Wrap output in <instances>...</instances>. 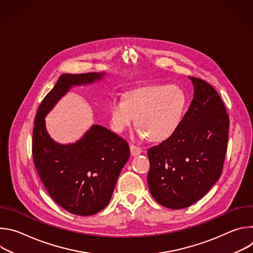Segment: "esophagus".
I'll list each match as a JSON object with an SVG mask.
<instances>
[{
    "label": "esophagus",
    "instance_id": "esophagus-1",
    "mask_svg": "<svg viewBox=\"0 0 253 253\" xmlns=\"http://www.w3.org/2000/svg\"><path fill=\"white\" fill-rule=\"evenodd\" d=\"M130 151H131V154L132 156H136V155H139L142 153V148L141 147H138V146H135V145H130Z\"/></svg>",
    "mask_w": 253,
    "mask_h": 253
}]
</instances>
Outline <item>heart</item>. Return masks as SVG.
<instances>
[{"instance_id":"heart-1","label":"heart","mask_w":253,"mask_h":253,"mask_svg":"<svg viewBox=\"0 0 253 253\" xmlns=\"http://www.w3.org/2000/svg\"><path fill=\"white\" fill-rule=\"evenodd\" d=\"M187 105L185 92L176 85H149L129 91L124 100L113 98L109 113L113 129L124 132L136 118L138 134L159 142L172 136L182 121Z\"/></svg>"}]
</instances>
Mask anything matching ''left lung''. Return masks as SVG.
<instances>
[{
    "instance_id": "8db88e82",
    "label": "left lung",
    "mask_w": 253,
    "mask_h": 253,
    "mask_svg": "<svg viewBox=\"0 0 253 253\" xmlns=\"http://www.w3.org/2000/svg\"><path fill=\"white\" fill-rule=\"evenodd\" d=\"M192 102L176 132L148 149V187L153 198L170 209L186 208L217 181L227 150L229 118L216 90L189 77Z\"/></svg>"
}]
</instances>
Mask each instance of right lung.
Segmentation results:
<instances>
[{"label":"right lung","mask_w":253,"mask_h":253,"mask_svg":"<svg viewBox=\"0 0 253 253\" xmlns=\"http://www.w3.org/2000/svg\"><path fill=\"white\" fill-rule=\"evenodd\" d=\"M104 75H61L35 118L32 152L36 170L52 199L80 216L96 214L109 203L119 174L129 159V145L101 125H93L76 143L62 145L49 136L45 117L72 87L92 84Z\"/></svg>","instance_id":"right-lung-1"}]
</instances>
